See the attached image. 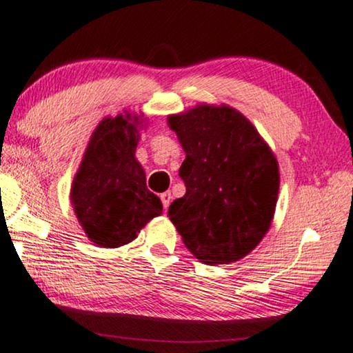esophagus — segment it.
Wrapping results in <instances>:
<instances>
[{"mask_svg": "<svg viewBox=\"0 0 353 353\" xmlns=\"http://www.w3.org/2000/svg\"><path fill=\"white\" fill-rule=\"evenodd\" d=\"M160 198H161L163 208H165V209L170 208L171 199H172V194H171V192H165V193H161V194H160Z\"/></svg>", "mask_w": 353, "mask_h": 353, "instance_id": "obj_1", "label": "esophagus"}]
</instances>
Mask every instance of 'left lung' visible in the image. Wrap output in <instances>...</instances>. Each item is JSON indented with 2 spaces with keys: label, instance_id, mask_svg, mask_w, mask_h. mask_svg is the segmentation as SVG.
Masks as SVG:
<instances>
[{
  "label": "left lung",
  "instance_id": "1",
  "mask_svg": "<svg viewBox=\"0 0 353 353\" xmlns=\"http://www.w3.org/2000/svg\"><path fill=\"white\" fill-rule=\"evenodd\" d=\"M185 160L187 192L168 215L183 244L204 265L249 255L274 217L279 163L249 119L228 104H196L168 117Z\"/></svg>",
  "mask_w": 353,
  "mask_h": 353
}]
</instances>
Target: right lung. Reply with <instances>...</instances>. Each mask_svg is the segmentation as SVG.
Wrapping results in <instances>:
<instances>
[{"mask_svg":"<svg viewBox=\"0 0 353 353\" xmlns=\"http://www.w3.org/2000/svg\"><path fill=\"white\" fill-rule=\"evenodd\" d=\"M147 120L125 112L104 117L90 136L71 185V204L88 241L99 247L125 245L163 204L145 185L144 168L136 145Z\"/></svg>","mask_w":353,"mask_h":353,"instance_id":"add662e5","label":"right lung"}]
</instances>
